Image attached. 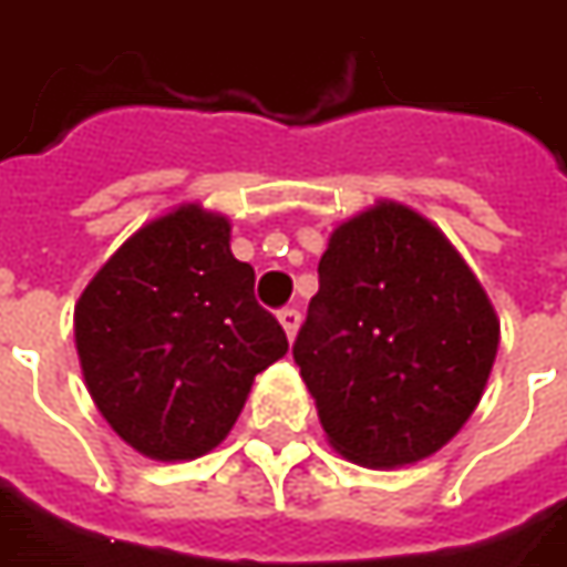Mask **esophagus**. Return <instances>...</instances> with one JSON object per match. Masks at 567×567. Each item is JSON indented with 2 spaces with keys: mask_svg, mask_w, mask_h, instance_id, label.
I'll return each mask as SVG.
<instances>
[{
  "mask_svg": "<svg viewBox=\"0 0 567 567\" xmlns=\"http://www.w3.org/2000/svg\"><path fill=\"white\" fill-rule=\"evenodd\" d=\"M279 322H282L285 334L295 338L297 328H300V310H297V307H282V310H279Z\"/></svg>",
  "mask_w": 567,
  "mask_h": 567,
  "instance_id": "esophagus-1",
  "label": "esophagus"
}]
</instances>
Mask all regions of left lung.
Segmentation results:
<instances>
[{"label": "left lung", "mask_w": 567, "mask_h": 567, "mask_svg": "<svg viewBox=\"0 0 567 567\" xmlns=\"http://www.w3.org/2000/svg\"><path fill=\"white\" fill-rule=\"evenodd\" d=\"M501 322L449 239L405 205L331 233L291 352L331 445L350 461L430 457L476 411Z\"/></svg>", "instance_id": "left-lung-1"}]
</instances>
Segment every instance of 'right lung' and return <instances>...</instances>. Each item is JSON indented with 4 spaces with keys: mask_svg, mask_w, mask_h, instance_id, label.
Listing matches in <instances>:
<instances>
[{
    "mask_svg": "<svg viewBox=\"0 0 567 567\" xmlns=\"http://www.w3.org/2000/svg\"><path fill=\"white\" fill-rule=\"evenodd\" d=\"M76 350L94 405L132 449L193 461L224 442L255 374L288 352L255 297L229 224L177 208L137 229L76 303Z\"/></svg>",
    "mask_w": 567,
    "mask_h": 567,
    "instance_id": "right-lung-1",
    "label": "right lung"
}]
</instances>
